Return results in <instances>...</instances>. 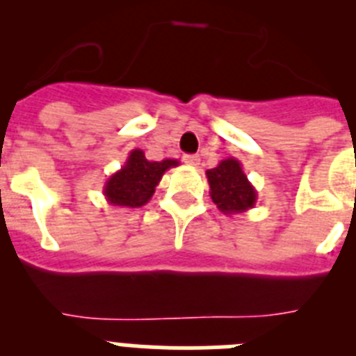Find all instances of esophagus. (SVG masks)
Wrapping results in <instances>:
<instances>
[{
  "instance_id": "34e87169",
  "label": "esophagus",
  "mask_w": 356,
  "mask_h": 356,
  "mask_svg": "<svg viewBox=\"0 0 356 356\" xmlns=\"http://www.w3.org/2000/svg\"><path fill=\"white\" fill-rule=\"evenodd\" d=\"M184 162L187 163V165H193V168H196L197 163H200V156H197V155H185Z\"/></svg>"
}]
</instances>
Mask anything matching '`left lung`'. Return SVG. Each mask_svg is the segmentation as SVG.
<instances>
[{"label":"left lung","mask_w":356,"mask_h":356,"mask_svg":"<svg viewBox=\"0 0 356 356\" xmlns=\"http://www.w3.org/2000/svg\"><path fill=\"white\" fill-rule=\"evenodd\" d=\"M210 185V197L226 216L248 212L257 205V188L242 171L237 159L221 160L213 169L207 171Z\"/></svg>","instance_id":"1"}]
</instances>
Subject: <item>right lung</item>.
Wrapping results in <instances>:
<instances>
[{"mask_svg": "<svg viewBox=\"0 0 356 356\" xmlns=\"http://www.w3.org/2000/svg\"><path fill=\"white\" fill-rule=\"evenodd\" d=\"M176 165H180L178 160L165 159L162 162H151L143 149H131L124 165L105 181V200L110 205L128 209L146 205L155 194V187L162 180L163 172Z\"/></svg>", "mask_w": 356, "mask_h": 356, "instance_id": "obj_1", "label": "right lung"}]
</instances>
